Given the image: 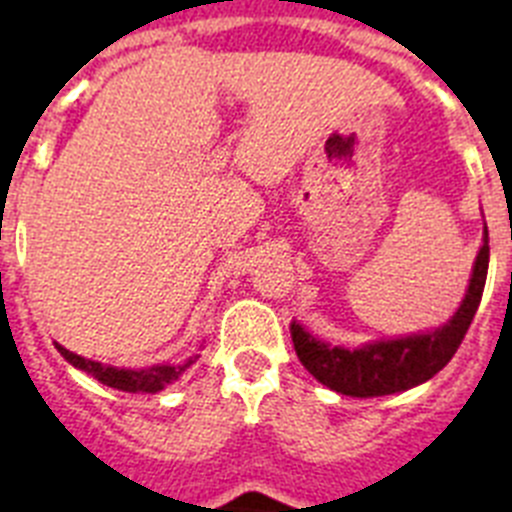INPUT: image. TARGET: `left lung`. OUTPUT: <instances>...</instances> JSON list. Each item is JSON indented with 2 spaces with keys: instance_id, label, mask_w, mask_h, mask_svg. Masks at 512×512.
<instances>
[{
  "instance_id": "left-lung-1",
  "label": "left lung",
  "mask_w": 512,
  "mask_h": 512,
  "mask_svg": "<svg viewBox=\"0 0 512 512\" xmlns=\"http://www.w3.org/2000/svg\"><path fill=\"white\" fill-rule=\"evenodd\" d=\"M487 264H490V246H487L485 228V243L474 261L467 297L454 318L433 333L369 343L364 348H341L315 341L300 323H292V343L302 366L325 387L351 397L395 395L415 384H423L449 364L467 336L485 292Z\"/></svg>"
}]
</instances>
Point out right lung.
Segmentation results:
<instances>
[{
	"instance_id": "add662e5",
	"label": "right lung",
	"mask_w": 512,
	"mask_h": 512,
	"mask_svg": "<svg viewBox=\"0 0 512 512\" xmlns=\"http://www.w3.org/2000/svg\"><path fill=\"white\" fill-rule=\"evenodd\" d=\"M56 348L61 351V356L69 364H74L76 369H81V372L92 374V377H97L99 382L107 384V387H115V390H122V392H158L164 390L166 384L174 382V379H179V374L187 369L189 364H194L197 361V356H192V359H187L184 364L179 366H148V369H117V366H102L99 361H89V359H81V356L71 354V351H66L63 346Z\"/></svg>"
}]
</instances>
